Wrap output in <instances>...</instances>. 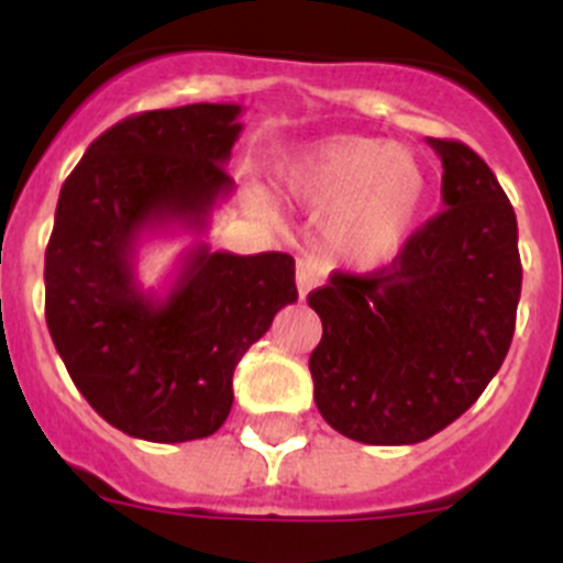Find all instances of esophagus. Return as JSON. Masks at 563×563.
Here are the masks:
<instances>
[{"instance_id":"1","label":"esophagus","mask_w":563,"mask_h":563,"mask_svg":"<svg viewBox=\"0 0 563 563\" xmlns=\"http://www.w3.org/2000/svg\"><path fill=\"white\" fill-rule=\"evenodd\" d=\"M323 282V271L316 260H298L296 265V285H298V296L307 298L309 292L321 287Z\"/></svg>"}]
</instances>
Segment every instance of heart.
<instances>
[{"label":"heart","instance_id":"obj_1","mask_svg":"<svg viewBox=\"0 0 563 563\" xmlns=\"http://www.w3.org/2000/svg\"><path fill=\"white\" fill-rule=\"evenodd\" d=\"M287 198L323 211V240L354 267H379L405 251L430 200V169L405 144L334 133L278 167Z\"/></svg>","mask_w":563,"mask_h":563}]
</instances>
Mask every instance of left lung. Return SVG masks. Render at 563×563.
Wrapping results in <instances>:
<instances>
[{
    "label": "left lung",
    "mask_w": 563,
    "mask_h": 563,
    "mask_svg": "<svg viewBox=\"0 0 563 563\" xmlns=\"http://www.w3.org/2000/svg\"><path fill=\"white\" fill-rule=\"evenodd\" d=\"M427 142L443 167L441 214L388 267L334 271L307 298L323 323L309 357L318 410L340 435L374 446L427 441L463 416L517 327L514 206L472 147Z\"/></svg>",
    "instance_id": "8db88e82"
}]
</instances>
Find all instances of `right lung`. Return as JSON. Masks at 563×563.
Here are the masks:
<instances>
[{
    "label": "right lung",
    "mask_w": 563,
    "mask_h": 563,
    "mask_svg": "<svg viewBox=\"0 0 563 563\" xmlns=\"http://www.w3.org/2000/svg\"><path fill=\"white\" fill-rule=\"evenodd\" d=\"M242 106L192 102L117 122L60 187L44 256L46 327L86 401L153 443L218 432L234 368L298 301L290 254L236 256L195 242L164 296L136 278L144 234H203L234 180L225 173Z\"/></svg>",
    "instance_id": "1"
}]
</instances>
